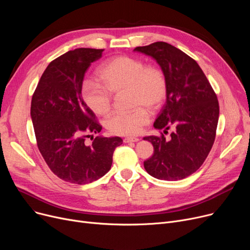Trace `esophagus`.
Segmentation results:
<instances>
[{
    "mask_svg": "<svg viewBox=\"0 0 250 250\" xmlns=\"http://www.w3.org/2000/svg\"><path fill=\"white\" fill-rule=\"evenodd\" d=\"M140 139L137 137H126L124 139L125 143H133V142H138Z\"/></svg>",
    "mask_w": 250,
    "mask_h": 250,
    "instance_id": "1",
    "label": "esophagus"
}]
</instances>
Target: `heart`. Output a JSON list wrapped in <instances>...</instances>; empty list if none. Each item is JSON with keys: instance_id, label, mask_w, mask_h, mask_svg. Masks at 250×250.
<instances>
[{"instance_id": "b5f03b06", "label": "heart", "mask_w": 250, "mask_h": 250, "mask_svg": "<svg viewBox=\"0 0 250 250\" xmlns=\"http://www.w3.org/2000/svg\"><path fill=\"white\" fill-rule=\"evenodd\" d=\"M102 82H85L82 97L88 107L98 115H106L112 107V94L128 91L134 109L109 116L105 126L117 136H134L149 124L150 113L160 109L168 95V81L164 71L156 64H146L141 59L117 56L105 62L98 70Z\"/></svg>"}]
</instances>
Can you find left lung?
<instances>
[{"label": "left lung", "mask_w": 250, "mask_h": 250, "mask_svg": "<svg viewBox=\"0 0 250 250\" xmlns=\"http://www.w3.org/2000/svg\"><path fill=\"white\" fill-rule=\"evenodd\" d=\"M135 50L156 60L168 81L166 103L154 126L169 138H144L152 143L154 154L144 162L146 171L164 180L183 179L198 170L211 151L219 120V101L203 70L192 58L167 42H158Z\"/></svg>", "instance_id": "obj_1"}]
</instances>
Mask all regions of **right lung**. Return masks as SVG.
Here are the masks:
<instances>
[{"label":"right lung","mask_w":250,"mask_h":250,"mask_svg":"<svg viewBox=\"0 0 250 250\" xmlns=\"http://www.w3.org/2000/svg\"><path fill=\"white\" fill-rule=\"evenodd\" d=\"M104 49L76 48L51 61L32 95L30 114L39 152L61 179L85 185L106 174L123 140L91 134L102 125L82 98L87 69Z\"/></svg>","instance_id":"right-lung-1"}]
</instances>
